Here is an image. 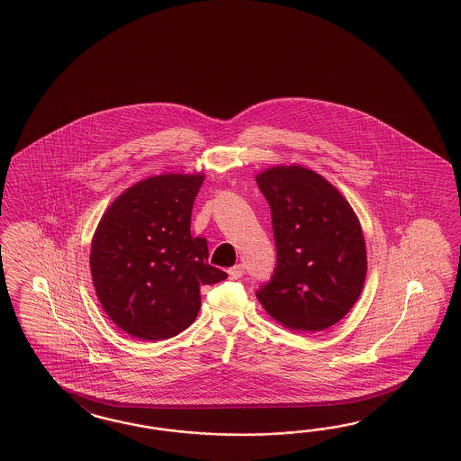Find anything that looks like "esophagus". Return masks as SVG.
I'll list each match as a JSON object with an SVG mask.
<instances>
[{"instance_id": "1", "label": "esophagus", "mask_w": 461, "mask_h": 461, "mask_svg": "<svg viewBox=\"0 0 461 461\" xmlns=\"http://www.w3.org/2000/svg\"><path fill=\"white\" fill-rule=\"evenodd\" d=\"M243 273H245L243 265H236V267L228 270V275H230V278H231V280H238V278H241V276H243Z\"/></svg>"}]
</instances>
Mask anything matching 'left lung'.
<instances>
[{"mask_svg":"<svg viewBox=\"0 0 461 461\" xmlns=\"http://www.w3.org/2000/svg\"><path fill=\"white\" fill-rule=\"evenodd\" d=\"M270 204L276 268L257 298L281 326L313 333L338 323L366 278V243L358 216L325 176L302 165L257 175Z\"/></svg>","mask_w":461,"mask_h":461,"instance_id":"obj_1","label":"left lung"}]
</instances>
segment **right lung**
<instances>
[{
  "mask_svg": "<svg viewBox=\"0 0 461 461\" xmlns=\"http://www.w3.org/2000/svg\"><path fill=\"white\" fill-rule=\"evenodd\" d=\"M203 173H163L116 196L91 240V280L104 313L128 335L176 337L200 312L202 285L225 280L190 231Z\"/></svg>",
  "mask_w": 461,
  "mask_h": 461,
  "instance_id": "1",
  "label": "right lung"
}]
</instances>
